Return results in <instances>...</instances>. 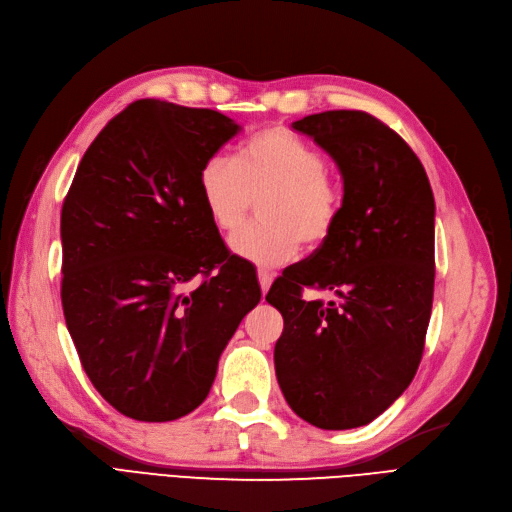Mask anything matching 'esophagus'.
<instances>
[{"mask_svg": "<svg viewBox=\"0 0 512 512\" xmlns=\"http://www.w3.org/2000/svg\"><path fill=\"white\" fill-rule=\"evenodd\" d=\"M256 273H258V282H260V290H262V293H267V290H269V286H271V282H273V273H271L269 269H258Z\"/></svg>", "mask_w": 512, "mask_h": 512, "instance_id": "34e87169", "label": "esophagus"}]
</instances>
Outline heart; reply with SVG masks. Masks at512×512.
<instances>
[{"label":"heart","instance_id":"obj_1","mask_svg":"<svg viewBox=\"0 0 512 512\" xmlns=\"http://www.w3.org/2000/svg\"><path fill=\"white\" fill-rule=\"evenodd\" d=\"M321 150L282 127L247 140L239 157L211 155L198 174L200 198L217 230L239 228L254 198L262 222L232 234L230 250L258 265H282L301 243L319 247L336 230L342 189L327 170Z\"/></svg>","mask_w":512,"mask_h":512}]
</instances>
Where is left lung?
Masks as SVG:
<instances>
[{"mask_svg": "<svg viewBox=\"0 0 512 512\" xmlns=\"http://www.w3.org/2000/svg\"><path fill=\"white\" fill-rule=\"evenodd\" d=\"M293 129L338 163L344 196L331 237L267 293L284 319L275 375L301 420L344 431L381 416L416 377L433 308L435 200L416 153L375 116L334 109ZM303 287L339 301L306 302Z\"/></svg>", "mask_w": 512, "mask_h": 512, "instance_id": "left-lung-1", "label": "left lung"}]
</instances>
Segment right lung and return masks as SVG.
<instances>
[{
  "mask_svg": "<svg viewBox=\"0 0 512 512\" xmlns=\"http://www.w3.org/2000/svg\"><path fill=\"white\" fill-rule=\"evenodd\" d=\"M239 131L215 109L135 101L96 135L66 193V327L122 416L170 422L202 405L219 355L260 301L198 187L202 163ZM193 277L201 284L187 289Z\"/></svg>",
  "mask_w": 512,
  "mask_h": 512,
  "instance_id": "1",
  "label": "right lung"
}]
</instances>
